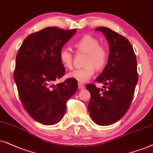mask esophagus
I'll list each match as a JSON object with an SVG mask.
<instances>
[{
	"mask_svg": "<svg viewBox=\"0 0 153 153\" xmlns=\"http://www.w3.org/2000/svg\"><path fill=\"white\" fill-rule=\"evenodd\" d=\"M85 88V85H83V84H82V83H80L79 82L78 83V89H84Z\"/></svg>",
	"mask_w": 153,
	"mask_h": 153,
	"instance_id": "obj_1",
	"label": "esophagus"
}]
</instances>
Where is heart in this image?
Instances as JSON below:
<instances>
[{
    "mask_svg": "<svg viewBox=\"0 0 153 153\" xmlns=\"http://www.w3.org/2000/svg\"><path fill=\"white\" fill-rule=\"evenodd\" d=\"M75 48L78 52L87 54L84 65L82 68L75 69L68 73V77L84 83L92 78L95 73V68L101 70L104 68L108 60L109 52L107 48L100 45L99 40L90 35L82 36L75 44ZM59 59L66 68H71L73 66V56L68 49L63 48L59 52Z\"/></svg>",
    "mask_w": 153,
    "mask_h": 153,
    "instance_id": "heart-1",
    "label": "heart"
}]
</instances>
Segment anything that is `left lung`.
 Here are the masks:
<instances>
[{
    "instance_id": "left-lung-1",
    "label": "left lung",
    "mask_w": 153,
    "mask_h": 153,
    "mask_svg": "<svg viewBox=\"0 0 153 153\" xmlns=\"http://www.w3.org/2000/svg\"><path fill=\"white\" fill-rule=\"evenodd\" d=\"M95 30L105 36L110 53L106 66L96 80L104 84V89L86 85L91 94L88 111L96 124L105 126L120 120L131 105L138 78L137 61L133 47L125 37L106 27L100 26Z\"/></svg>"
}]
</instances>
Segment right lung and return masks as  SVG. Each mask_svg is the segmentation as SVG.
<instances>
[{
  "instance_id": "1",
  "label": "right lung",
  "mask_w": 153,
  "mask_h": 153,
  "mask_svg": "<svg viewBox=\"0 0 153 153\" xmlns=\"http://www.w3.org/2000/svg\"><path fill=\"white\" fill-rule=\"evenodd\" d=\"M76 30L45 28L28 36L18 50L14 80L20 100L33 119L44 125L62 120L66 102L78 89L73 78L54 84L66 72L60 51Z\"/></svg>"
}]
</instances>
